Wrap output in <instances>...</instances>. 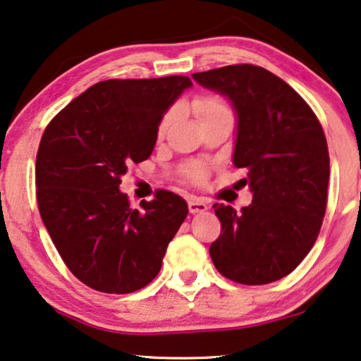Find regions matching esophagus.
<instances>
[{"label": "esophagus", "instance_id": "1", "mask_svg": "<svg viewBox=\"0 0 361 361\" xmlns=\"http://www.w3.org/2000/svg\"><path fill=\"white\" fill-rule=\"evenodd\" d=\"M188 209H190L191 214H197V212H204L207 211V202L201 197H191L188 201Z\"/></svg>", "mask_w": 361, "mask_h": 361}]
</instances>
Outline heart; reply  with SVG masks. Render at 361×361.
<instances>
[{"mask_svg":"<svg viewBox=\"0 0 361 361\" xmlns=\"http://www.w3.org/2000/svg\"><path fill=\"white\" fill-rule=\"evenodd\" d=\"M191 109L195 111V114L200 118L201 123H204V121H209V119H214V118H219V116L231 114V111L226 106L224 101L216 98V96H211V94L196 96V98L191 101ZM176 116H178V109L176 108H170L169 111H166L159 124L160 135H164L165 132L169 130L170 126L173 124V121L176 119ZM188 175H190V178H192V180L202 181L206 178V166H202L200 164L191 165L190 169H188Z\"/></svg>","mask_w":361,"mask_h":361,"instance_id":"b5f03b06","label":"heart"}]
</instances>
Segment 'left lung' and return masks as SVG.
<instances>
[{"label":"left lung","mask_w":361,"mask_h":361,"mask_svg":"<svg viewBox=\"0 0 361 361\" xmlns=\"http://www.w3.org/2000/svg\"><path fill=\"white\" fill-rule=\"evenodd\" d=\"M229 99L237 118L232 161L245 169L253 200L237 212L214 204L222 232L211 243L217 271L242 284L281 280L304 260L327 204L329 150L322 126L301 96L255 65L192 73Z\"/></svg>","instance_id":"obj_1"}]
</instances>
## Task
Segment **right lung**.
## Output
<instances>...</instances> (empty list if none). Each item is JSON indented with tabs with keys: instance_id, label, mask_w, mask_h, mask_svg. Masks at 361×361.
Returning <instances> with one entry per match:
<instances>
[{
	"instance_id": "1",
	"label": "right lung",
	"mask_w": 361,
	"mask_h": 361,
	"mask_svg": "<svg viewBox=\"0 0 361 361\" xmlns=\"http://www.w3.org/2000/svg\"><path fill=\"white\" fill-rule=\"evenodd\" d=\"M191 86L180 75L99 81L44 132L35 160L40 217L65 265L96 291L147 286L186 219L175 192L159 191L132 209L119 185L129 164L152 155L161 118Z\"/></svg>"
}]
</instances>
